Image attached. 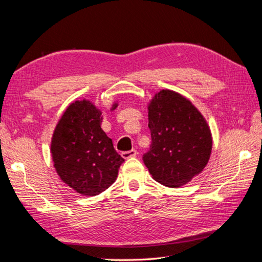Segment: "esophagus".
Instances as JSON below:
<instances>
[{"label":"esophagus","mask_w":262,"mask_h":262,"mask_svg":"<svg viewBox=\"0 0 262 262\" xmlns=\"http://www.w3.org/2000/svg\"><path fill=\"white\" fill-rule=\"evenodd\" d=\"M137 154L138 152H137L136 149H131V150H129V151L122 152V157H123L124 159H129V158H132V157H136Z\"/></svg>","instance_id":"1"}]
</instances>
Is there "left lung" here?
<instances>
[{"mask_svg": "<svg viewBox=\"0 0 262 262\" xmlns=\"http://www.w3.org/2000/svg\"><path fill=\"white\" fill-rule=\"evenodd\" d=\"M150 149L143 163L158 183L179 188L200 174L210 158V127L184 96L163 89L148 105Z\"/></svg>", "mask_w": 262, "mask_h": 262, "instance_id": "obj_1", "label": "left lung"}]
</instances>
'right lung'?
<instances>
[{
	"instance_id": "add662e5",
	"label": "right lung",
	"mask_w": 262,
	"mask_h": 262,
	"mask_svg": "<svg viewBox=\"0 0 262 262\" xmlns=\"http://www.w3.org/2000/svg\"><path fill=\"white\" fill-rule=\"evenodd\" d=\"M117 103L113 104V111ZM101 112L90 100L69 105L56 124L51 152L56 173L82 195H97L115 182L124 162L100 127Z\"/></svg>"
}]
</instances>
